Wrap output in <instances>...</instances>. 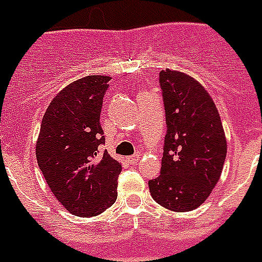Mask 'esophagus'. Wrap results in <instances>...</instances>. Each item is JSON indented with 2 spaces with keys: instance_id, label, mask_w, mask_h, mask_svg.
Masks as SVG:
<instances>
[{
  "instance_id": "1",
  "label": "esophagus",
  "mask_w": 262,
  "mask_h": 262,
  "mask_svg": "<svg viewBox=\"0 0 262 262\" xmlns=\"http://www.w3.org/2000/svg\"><path fill=\"white\" fill-rule=\"evenodd\" d=\"M139 160H140V154H136V155L129 156V158H127V162H129L130 164H136Z\"/></svg>"
}]
</instances>
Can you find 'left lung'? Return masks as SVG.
<instances>
[{
  "label": "left lung",
  "mask_w": 262,
  "mask_h": 262,
  "mask_svg": "<svg viewBox=\"0 0 262 262\" xmlns=\"http://www.w3.org/2000/svg\"><path fill=\"white\" fill-rule=\"evenodd\" d=\"M167 133L162 168L148 182L152 199L174 212L199 208L219 182L227 140L219 111L200 81L179 71H160Z\"/></svg>",
  "instance_id": "1"
}]
</instances>
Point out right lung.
I'll use <instances>...</instances> for the list:
<instances>
[{
  "label": "right lung",
  "mask_w": 262,
  "mask_h": 262,
  "mask_svg": "<svg viewBox=\"0 0 262 262\" xmlns=\"http://www.w3.org/2000/svg\"><path fill=\"white\" fill-rule=\"evenodd\" d=\"M108 76H85L67 85L47 106L35 155L47 185L75 216L100 215L117 200L122 164L107 151L99 123Z\"/></svg>",
  "instance_id": "1"
}]
</instances>
